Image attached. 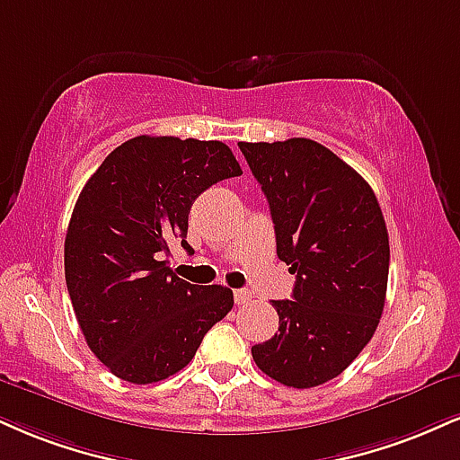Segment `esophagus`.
<instances>
[{
	"mask_svg": "<svg viewBox=\"0 0 460 460\" xmlns=\"http://www.w3.org/2000/svg\"><path fill=\"white\" fill-rule=\"evenodd\" d=\"M252 297H254L252 293L246 291V289H237V291H234V300H235L237 306H242V304L252 302Z\"/></svg>",
	"mask_w": 460,
	"mask_h": 460,
	"instance_id": "obj_1",
	"label": "esophagus"
}]
</instances>
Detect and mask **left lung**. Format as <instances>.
I'll list each match as a JSON object with an SVG mask.
<instances>
[{"label":"left lung","mask_w":460,"mask_h":460,"mask_svg":"<svg viewBox=\"0 0 460 460\" xmlns=\"http://www.w3.org/2000/svg\"><path fill=\"white\" fill-rule=\"evenodd\" d=\"M270 203L276 254L296 274L293 300H274L279 332L252 347L268 377L314 388L368 345L385 304L390 242L373 188L311 139L237 143Z\"/></svg>","instance_id":"left-lung-1"}]
</instances>
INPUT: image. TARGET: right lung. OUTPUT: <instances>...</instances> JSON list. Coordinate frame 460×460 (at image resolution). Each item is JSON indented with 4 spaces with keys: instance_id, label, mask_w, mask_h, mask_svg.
<instances>
[{
    "instance_id": "1",
    "label": "right lung",
    "mask_w": 460,
    "mask_h": 460,
    "mask_svg": "<svg viewBox=\"0 0 460 460\" xmlns=\"http://www.w3.org/2000/svg\"><path fill=\"white\" fill-rule=\"evenodd\" d=\"M235 175L242 169L223 141L141 135L83 186L66 234V285L87 345L115 377L139 385L171 377L234 308V291L186 283L167 257L173 240L192 254V203Z\"/></svg>"
}]
</instances>
